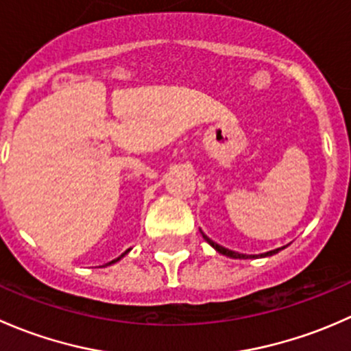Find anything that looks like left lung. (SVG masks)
Returning a JSON list of instances; mask_svg holds the SVG:
<instances>
[{"label": "left lung", "instance_id": "left-lung-1", "mask_svg": "<svg viewBox=\"0 0 351 351\" xmlns=\"http://www.w3.org/2000/svg\"><path fill=\"white\" fill-rule=\"evenodd\" d=\"M201 233H202V231H201ZM202 238H204V240L208 241V243L211 245V247L215 248L216 252H219V254H221V255L231 256V258H256V256H269V255H274V254H277V252H280V250H282V248H285V247H280V248H276V250H270V252H267V254H260V255H245V254H238V252L228 250V248H225V247H221V245L215 243V241H213L211 238H208V237H206L204 233H202Z\"/></svg>", "mask_w": 351, "mask_h": 351}]
</instances>
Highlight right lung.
Wrapping results in <instances>:
<instances>
[{"label":"right lung","instance_id":"right-lung-1","mask_svg":"<svg viewBox=\"0 0 351 351\" xmlns=\"http://www.w3.org/2000/svg\"><path fill=\"white\" fill-rule=\"evenodd\" d=\"M128 252H130V250H126V252H125V254H123V255H121V256H118V258H114V260H111V262H108V263H106V265H111V263H114V262H118V260H121V258H123V256H125V255H126V254H128Z\"/></svg>","mask_w":351,"mask_h":351}]
</instances>
